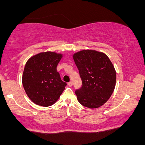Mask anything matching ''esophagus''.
I'll return each instance as SVG.
<instances>
[{
	"label": "esophagus",
	"mask_w": 145,
	"mask_h": 145,
	"mask_svg": "<svg viewBox=\"0 0 145 145\" xmlns=\"http://www.w3.org/2000/svg\"><path fill=\"white\" fill-rule=\"evenodd\" d=\"M68 86H72V85H73V82H71V81H70V82H68Z\"/></svg>",
	"instance_id": "34e87169"
}]
</instances>
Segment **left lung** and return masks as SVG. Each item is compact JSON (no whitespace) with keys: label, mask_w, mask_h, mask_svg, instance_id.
Instances as JSON below:
<instances>
[{"label":"left lung","mask_w":145,"mask_h":145,"mask_svg":"<svg viewBox=\"0 0 145 145\" xmlns=\"http://www.w3.org/2000/svg\"><path fill=\"white\" fill-rule=\"evenodd\" d=\"M82 81L76 90L78 101L89 108L104 105L112 95L116 85V71L104 53L93 50H83L73 55Z\"/></svg>","instance_id":"left-lung-1"}]
</instances>
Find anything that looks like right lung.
Wrapping results in <instances>:
<instances>
[{"mask_svg":"<svg viewBox=\"0 0 145 145\" xmlns=\"http://www.w3.org/2000/svg\"><path fill=\"white\" fill-rule=\"evenodd\" d=\"M63 54L45 52L33 56L25 65L22 84L33 103L39 106H52L59 99L67 83L61 80L56 70Z\"/></svg>","mask_w":145,"mask_h":145,"instance_id":"obj_1","label":"right lung"}]
</instances>
